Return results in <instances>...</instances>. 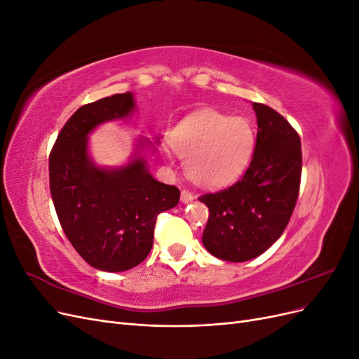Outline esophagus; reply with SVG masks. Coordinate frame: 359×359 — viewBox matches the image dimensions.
<instances>
[{"label": "esophagus", "mask_w": 359, "mask_h": 359, "mask_svg": "<svg viewBox=\"0 0 359 359\" xmlns=\"http://www.w3.org/2000/svg\"><path fill=\"white\" fill-rule=\"evenodd\" d=\"M193 194L190 193V191H187V190H182L181 191V202L182 203H190V202H193Z\"/></svg>", "instance_id": "obj_1"}]
</instances>
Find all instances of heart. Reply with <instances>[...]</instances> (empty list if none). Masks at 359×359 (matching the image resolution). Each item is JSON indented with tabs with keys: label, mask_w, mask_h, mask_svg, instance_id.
Returning a JSON list of instances; mask_svg holds the SVG:
<instances>
[{
	"label": "heart",
	"mask_w": 359,
	"mask_h": 359,
	"mask_svg": "<svg viewBox=\"0 0 359 359\" xmlns=\"http://www.w3.org/2000/svg\"><path fill=\"white\" fill-rule=\"evenodd\" d=\"M168 142L173 154L184 158L191 181L217 189L243 175L255 153L256 133L244 116L202 109L173 127Z\"/></svg>",
	"instance_id": "obj_1"
}]
</instances>
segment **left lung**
<instances>
[{
  "mask_svg": "<svg viewBox=\"0 0 359 359\" xmlns=\"http://www.w3.org/2000/svg\"><path fill=\"white\" fill-rule=\"evenodd\" d=\"M252 106L257 137L248 169L232 187L199 198L210 210L202 243L227 262H245L266 252L286 229L299 191L298 133L269 106Z\"/></svg>",
  "mask_w": 359,
  "mask_h": 359,
  "instance_id": "left-lung-1",
  "label": "left lung"
}]
</instances>
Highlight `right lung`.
<instances>
[{"mask_svg":"<svg viewBox=\"0 0 359 359\" xmlns=\"http://www.w3.org/2000/svg\"><path fill=\"white\" fill-rule=\"evenodd\" d=\"M136 111L133 93L85 104L60 132L49 157L53 206L69 241L85 262L106 273H121L149 255L157 215L180 202L175 186L158 182L148 169L156 142L139 137L121 166H99L90 156V135Z\"/></svg>","mask_w":359,"mask_h":359,"instance_id":"add662e5","label":"right lung"}]
</instances>
